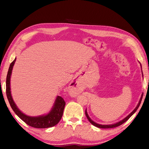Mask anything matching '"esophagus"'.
<instances>
[{
  "instance_id": "34e87169",
  "label": "esophagus",
  "mask_w": 149,
  "mask_h": 149,
  "mask_svg": "<svg viewBox=\"0 0 149 149\" xmlns=\"http://www.w3.org/2000/svg\"><path fill=\"white\" fill-rule=\"evenodd\" d=\"M75 84H76V83H71V85L70 86V91L71 94L73 96H76V94H78V91H79L78 88H76V87L75 86Z\"/></svg>"
}]
</instances>
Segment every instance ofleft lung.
Wrapping results in <instances>:
<instances>
[{
  "label": "left lung",
  "instance_id": "1",
  "mask_svg": "<svg viewBox=\"0 0 149 149\" xmlns=\"http://www.w3.org/2000/svg\"><path fill=\"white\" fill-rule=\"evenodd\" d=\"M141 68H142V66H141ZM142 76H143V73H142ZM142 97H143V93H142V96H141V99H140V101H139V104H137V107H136V108H135V109H134V110L131 112V113L129 114L127 117H126V118H125L123 120H120V121L118 122V123H117L114 124H111V125H101V124H97V123H96L95 122H94L93 120H92L91 119V118H89V116H88V113H87L86 109V111H85V114H86V118H88V120L90 122V123H91L93 125L96 126V127H98V128L107 129V128H114V127H118V126H119V125H122V124H123V123H124L125 122L127 121V120L130 118V117H131V116H132L135 113V112H136V111L137 110V109L139 108V107L140 104H141V101H142Z\"/></svg>",
  "mask_w": 149,
  "mask_h": 149
}]
</instances>
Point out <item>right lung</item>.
Segmentation results:
<instances>
[{"label":"right lung","instance_id":"add662e5","mask_svg":"<svg viewBox=\"0 0 149 149\" xmlns=\"http://www.w3.org/2000/svg\"><path fill=\"white\" fill-rule=\"evenodd\" d=\"M15 61L16 58H15V60L10 65L6 78V94L12 109L22 120L31 127L38 129H45L56 125L62 118L66 104L63 98L61 96H57L51 111L47 115L44 116L38 117L26 116L23 112H22L16 106L13 100L10 92V76L13 66L15 64Z\"/></svg>","mask_w":149,"mask_h":149}]
</instances>
